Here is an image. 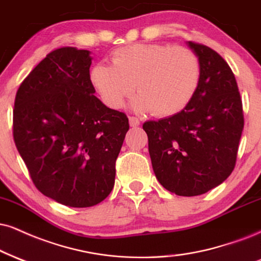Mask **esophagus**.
Instances as JSON below:
<instances>
[{
    "label": "esophagus",
    "instance_id": "obj_1",
    "mask_svg": "<svg viewBox=\"0 0 261 261\" xmlns=\"http://www.w3.org/2000/svg\"><path fill=\"white\" fill-rule=\"evenodd\" d=\"M129 124L130 127H138V125L140 124L139 118L134 117V116H129Z\"/></svg>",
    "mask_w": 261,
    "mask_h": 261
}]
</instances>
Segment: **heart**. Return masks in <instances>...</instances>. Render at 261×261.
<instances>
[{
    "instance_id": "obj_1",
    "label": "heart",
    "mask_w": 261,
    "mask_h": 261,
    "mask_svg": "<svg viewBox=\"0 0 261 261\" xmlns=\"http://www.w3.org/2000/svg\"><path fill=\"white\" fill-rule=\"evenodd\" d=\"M112 65L98 63L91 81L110 109H121L136 91L138 111L169 117L182 111L194 99L201 80V64L194 50L162 43H134L117 48Z\"/></svg>"
}]
</instances>
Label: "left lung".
<instances>
[{"label":"left lung","instance_id":"left-lung-1","mask_svg":"<svg viewBox=\"0 0 261 261\" xmlns=\"http://www.w3.org/2000/svg\"><path fill=\"white\" fill-rule=\"evenodd\" d=\"M201 64L198 89L182 111L143 124L153 172L178 196L220 185L236 166L244 118L236 79L219 53L190 41Z\"/></svg>","mask_w":261,"mask_h":261}]
</instances>
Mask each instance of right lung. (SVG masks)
<instances>
[{"label":"right lung","instance_id":"add662e5","mask_svg":"<svg viewBox=\"0 0 261 261\" xmlns=\"http://www.w3.org/2000/svg\"><path fill=\"white\" fill-rule=\"evenodd\" d=\"M91 64L89 50H52L21 82L13 110V138L32 182L47 197L76 208L110 195L129 129L124 112L94 95Z\"/></svg>","mask_w":261,"mask_h":261}]
</instances>
